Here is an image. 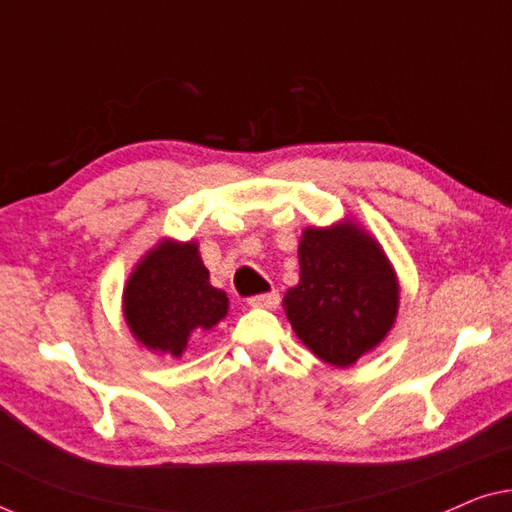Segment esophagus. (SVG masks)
Listing matches in <instances>:
<instances>
[{
    "mask_svg": "<svg viewBox=\"0 0 512 512\" xmlns=\"http://www.w3.org/2000/svg\"><path fill=\"white\" fill-rule=\"evenodd\" d=\"M249 305L251 307H263V310H275V307L279 305V293L277 291L261 293V296L249 298Z\"/></svg>",
    "mask_w": 512,
    "mask_h": 512,
    "instance_id": "1",
    "label": "esophagus"
}]
</instances>
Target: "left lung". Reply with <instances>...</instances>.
<instances>
[{"instance_id": "obj_1", "label": "left lung", "mask_w": 512, "mask_h": 512, "mask_svg": "<svg viewBox=\"0 0 512 512\" xmlns=\"http://www.w3.org/2000/svg\"><path fill=\"white\" fill-rule=\"evenodd\" d=\"M300 279L284 296L300 342L335 368L354 366L396 324L401 284L382 244L354 219L307 226L298 244Z\"/></svg>"}]
</instances>
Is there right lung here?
I'll use <instances>...</instances> for the list:
<instances>
[{"label": "right lung", "instance_id": "add662e5", "mask_svg": "<svg viewBox=\"0 0 512 512\" xmlns=\"http://www.w3.org/2000/svg\"><path fill=\"white\" fill-rule=\"evenodd\" d=\"M226 314V291L209 284L195 240L163 237L139 258L123 286L125 324L153 354L181 359L191 335L212 331Z\"/></svg>", "mask_w": 512, "mask_h": 512}]
</instances>
